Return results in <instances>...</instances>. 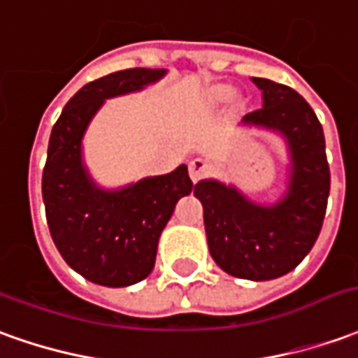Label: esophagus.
Returning a JSON list of instances; mask_svg holds the SVG:
<instances>
[{
    "mask_svg": "<svg viewBox=\"0 0 358 358\" xmlns=\"http://www.w3.org/2000/svg\"><path fill=\"white\" fill-rule=\"evenodd\" d=\"M206 164H204L203 159H193L191 164H189V177H191V181L196 183V181H201L204 175H206Z\"/></svg>",
    "mask_w": 358,
    "mask_h": 358,
    "instance_id": "obj_1",
    "label": "esophagus"
}]
</instances>
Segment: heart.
Masks as SVG:
<instances>
[{
  "mask_svg": "<svg viewBox=\"0 0 358 358\" xmlns=\"http://www.w3.org/2000/svg\"><path fill=\"white\" fill-rule=\"evenodd\" d=\"M231 91L234 90H231V85H228V83H212L204 91V99H206V103H210V105H218V103H224V101L230 97Z\"/></svg>",
  "mask_w": 358,
  "mask_h": 358,
  "instance_id": "obj_1",
  "label": "heart"
}]
</instances>
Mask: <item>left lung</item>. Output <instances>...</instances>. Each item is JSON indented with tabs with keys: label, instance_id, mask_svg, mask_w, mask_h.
Here are the masks:
<instances>
[{
	"label": "left lung",
	"instance_id": "1",
	"mask_svg": "<svg viewBox=\"0 0 358 358\" xmlns=\"http://www.w3.org/2000/svg\"><path fill=\"white\" fill-rule=\"evenodd\" d=\"M263 107L243 127L275 132L288 150L287 189L271 204L255 203L236 185L203 179L194 196L203 204L212 259L228 275L271 280L290 273L314 248L329 196V165L322 124L304 97L288 85L251 78Z\"/></svg>",
	"mask_w": 358,
	"mask_h": 358
}]
</instances>
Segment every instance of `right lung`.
<instances>
[{
    "mask_svg": "<svg viewBox=\"0 0 358 358\" xmlns=\"http://www.w3.org/2000/svg\"><path fill=\"white\" fill-rule=\"evenodd\" d=\"M165 73L164 68H132L91 81L66 103L52 128L43 171L50 236L64 261L101 287H130L152 273L175 204L193 191L187 165L105 189L83 162V136L105 101L146 90Z\"/></svg>",
    "mask_w": 358,
    "mask_h": 358,
    "instance_id": "right-lung-1",
    "label": "right lung"
}]
</instances>
